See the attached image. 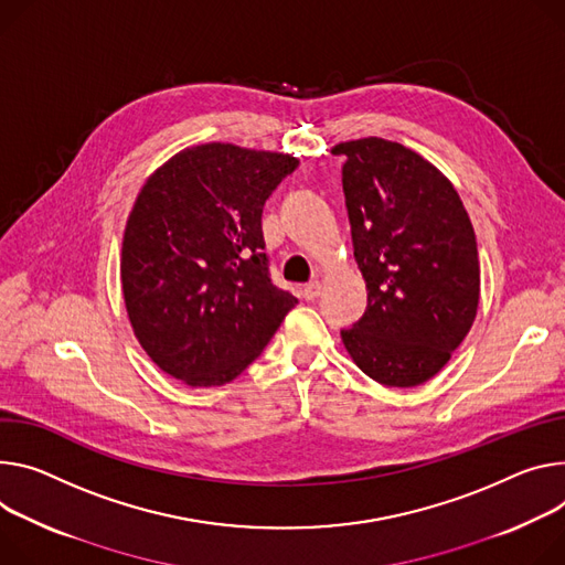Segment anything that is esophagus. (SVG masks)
<instances>
[{"label": "esophagus", "instance_id": "esophagus-1", "mask_svg": "<svg viewBox=\"0 0 565 565\" xmlns=\"http://www.w3.org/2000/svg\"><path fill=\"white\" fill-rule=\"evenodd\" d=\"M320 292H322V284L320 281H311V284H306L303 288H301V297L303 299H316V297H320Z\"/></svg>", "mask_w": 565, "mask_h": 565}]
</instances>
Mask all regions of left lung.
<instances>
[{"label":"left lung","instance_id":"8db88e82","mask_svg":"<svg viewBox=\"0 0 565 565\" xmlns=\"http://www.w3.org/2000/svg\"><path fill=\"white\" fill-rule=\"evenodd\" d=\"M344 156L342 191L367 311L342 342L370 379L415 387L433 379L473 327L480 301L476 232L455 186L396 141L365 137Z\"/></svg>","mask_w":565,"mask_h":565}]
</instances>
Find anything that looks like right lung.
Wrapping results in <instances>:
<instances>
[{"mask_svg":"<svg viewBox=\"0 0 565 565\" xmlns=\"http://www.w3.org/2000/svg\"><path fill=\"white\" fill-rule=\"evenodd\" d=\"M281 152L202 143L141 186L121 247L132 331L162 372L191 387L234 381L297 297L270 279L262 214L297 169Z\"/></svg>","mask_w":565,"mask_h":565,"instance_id":"1","label":"right lung"}]
</instances>
